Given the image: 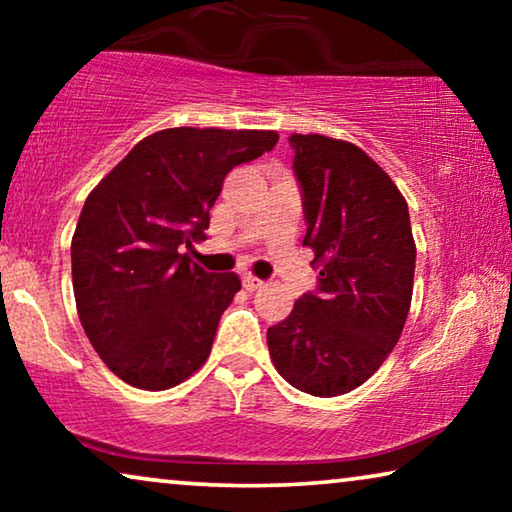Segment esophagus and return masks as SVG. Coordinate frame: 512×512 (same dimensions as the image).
I'll use <instances>...</instances> for the list:
<instances>
[{
    "mask_svg": "<svg viewBox=\"0 0 512 512\" xmlns=\"http://www.w3.org/2000/svg\"><path fill=\"white\" fill-rule=\"evenodd\" d=\"M265 282L263 279H258V277H254V275H244V279H242V286L247 291H256V289H261Z\"/></svg>",
    "mask_w": 512,
    "mask_h": 512,
    "instance_id": "34e87169",
    "label": "esophagus"
}]
</instances>
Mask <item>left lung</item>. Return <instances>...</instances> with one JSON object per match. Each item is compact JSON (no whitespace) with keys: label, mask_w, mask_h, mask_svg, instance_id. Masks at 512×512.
I'll return each instance as SVG.
<instances>
[{"label":"left lung","mask_w":512,"mask_h":512,"mask_svg":"<svg viewBox=\"0 0 512 512\" xmlns=\"http://www.w3.org/2000/svg\"><path fill=\"white\" fill-rule=\"evenodd\" d=\"M319 291L268 328L277 373L312 396L361 387L401 338L412 303L417 247L408 202L352 142L291 135Z\"/></svg>","instance_id":"8db88e82"}]
</instances>
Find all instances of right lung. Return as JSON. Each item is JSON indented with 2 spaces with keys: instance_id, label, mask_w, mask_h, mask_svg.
<instances>
[{
  "instance_id": "right-lung-1",
  "label": "right lung",
  "mask_w": 512,
  "mask_h": 512,
  "mask_svg": "<svg viewBox=\"0 0 512 512\" xmlns=\"http://www.w3.org/2000/svg\"><path fill=\"white\" fill-rule=\"evenodd\" d=\"M277 139L275 130L167 128L90 191L72 237L76 312L100 359L130 387H177L207 361L242 282L205 272L179 249L205 240L226 174Z\"/></svg>"
}]
</instances>
